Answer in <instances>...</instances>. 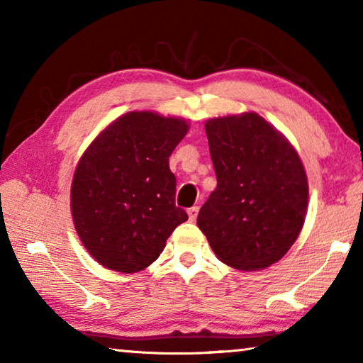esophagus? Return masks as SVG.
Returning <instances> with one entry per match:
<instances>
[{"label":"esophagus","mask_w":363,"mask_h":363,"mask_svg":"<svg viewBox=\"0 0 363 363\" xmlns=\"http://www.w3.org/2000/svg\"><path fill=\"white\" fill-rule=\"evenodd\" d=\"M187 214H189V219L192 220V223H194V220L196 219V216H199V206H192V208H189V210H187Z\"/></svg>","instance_id":"34e87169"}]
</instances>
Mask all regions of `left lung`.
Masks as SVG:
<instances>
[{"instance_id": "obj_1", "label": "left lung", "mask_w": 363, "mask_h": 363, "mask_svg": "<svg viewBox=\"0 0 363 363\" xmlns=\"http://www.w3.org/2000/svg\"><path fill=\"white\" fill-rule=\"evenodd\" d=\"M218 186L196 218L227 266L280 261L303 229L309 186L294 147L255 112L205 123Z\"/></svg>"}]
</instances>
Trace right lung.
I'll return each mask as SVG.
<instances>
[{
	"label": "right lung",
	"instance_id": "right-lung-1",
	"mask_svg": "<svg viewBox=\"0 0 363 363\" xmlns=\"http://www.w3.org/2000/svg\"><path fill=\"white\" fill-rule=\"evenodd\" d=\"M187 131L182 118L128 112L84 150L70 206L79 240L101 266L123 274L149 267L187 220L174 203L169 169V155Z\"/></svg>",
	"mask_w": 363,
	"mask_h": 363
}]
</instances>
